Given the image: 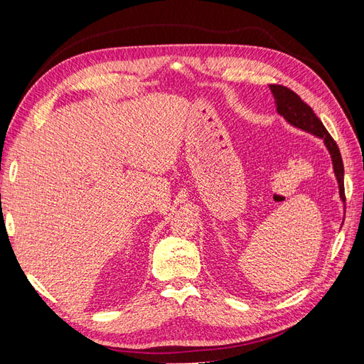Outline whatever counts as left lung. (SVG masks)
Segmentation results:
<instances>
[{"label": "left lung", "instance_id": "8db88e82", "mask_svg": "<svg viewBox=\"0 0 364 364\" xmlns=\"http://www.w3.org/2000/svg\"><path fill=\"white\" fill-rule=\"evenodd\" d=\"M269 86L274 97V105H277V111L279 115H282L285 119H287L291 126L323 139L329 155H331V159H333V167L338 182L340 199L345 202L346 199L345 183H343L345 170H343V161H341V155L336 141L333 139L331 135L328 134V130L325 129L322 121L316 117L313 109L306 103H304L299 95L293 92L291 90H289V87L281 86V85H269Z\"/></svg>", "mask_w": 364, "mask_h": 364}]
</instances>
